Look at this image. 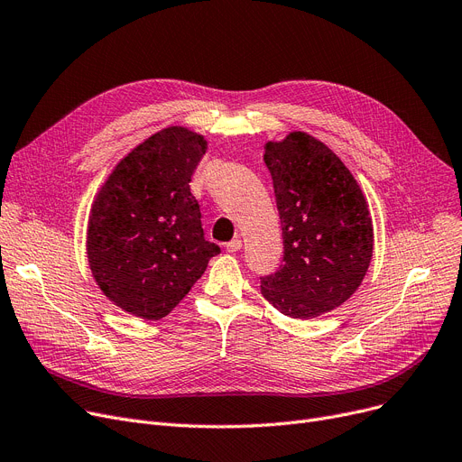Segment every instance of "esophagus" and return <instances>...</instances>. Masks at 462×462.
<instances>
[{"mask_svg": "<svg viewBox=\"0 0 462 462\" xmlns=\"http://www.w3.org/2000/svg\"><path fill=\"white\" fill-rule=\"evenodd\" d=\"M241 245H244V244H241V239H232L230 244H226V251L228 253H237L241 249Z\"/></svg>", "mask_w": 462, "mask_h": 462, "instance_id": "34e87169", "label": "esophagus"}]
</instances>
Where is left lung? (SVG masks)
Listing matches in <instances>:
<instances>
[{
	"instance_id": "left-lung-1",
	"label": "left lung",
	"mask_w": 462,
	"mask_h": 462,
	"mask_svg": "<svg viewBox=\"0 0 462 462\" xmlns=\"http://www.w3.org/2000/svg\"><path fill=\"white\" fill-rule=\"evenodd\" d=\"M282 228V265L260 277V292L292 319L343 305L365 277L373 221L365 197L326 143L296 131L265 143Z\"/></svg>"
}]
</instances>
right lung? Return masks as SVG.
Returning a JSON list of instances; mask_svg holds the SVG:
<instances>
[{"label":"right lung","mask_w":462,"mask_h":462,"mask_svg":"<svg viewBox=\"0 0 462 462\" xmlns=\"http://www.w3.org/2000/svg\"><path fill=\"white\" fill-rule=\"evenodd\" d=\"M208 142L168 127L117 162L91 206V273L119 309L145 320L172 310L221 253L204 237L190 176Z\"/></svg>","instance_id":"right-lung-1"}]
</instances>
